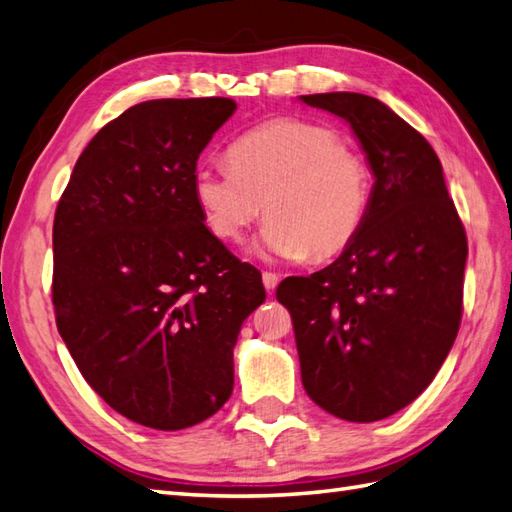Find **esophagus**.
<instances>
[{"label":"esophagus","mask_w":512,"mask_h":512,"mask_svg":"<svg viewBox=\"0 0 512 512\" xmlns=\"http://www.w3.org/2000/svg\"><path fill=\"white\" fill-rule=\"evenodd\" d=\"M261 281H264L268 292H275L277 283H279V277L275 275V272H264V275H261Z\"/></svg>","instance_id":"1"}]
</instances>
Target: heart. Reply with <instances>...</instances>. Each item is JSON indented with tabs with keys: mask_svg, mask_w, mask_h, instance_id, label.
<instances>
[{
	"mask_svg": "<svg viewBox=\"0 0 512 512\" xmlns=\"http://www.w3.org/2000/svg\"><path fill=\"white\" fill-rule=\"evenodd\" d=\"M229 163L194 172L209 231L240 242L266 211L259 251L281 261H327L358 240L371 207V170L334 128L272 120L229 148Z\"/></svg>",
	"mask_w": 512,
	"mask_h": 512,
	"instance_id": "1",
	"label": "heart"
}]
</instances>
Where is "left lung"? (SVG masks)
Returning <instances> with one entry per match:
<instances>
[{
	"label": "left lung",
	"mask_w": 512,
	"mask_h": 512,
	"mask_svg": "<svg viewBox=\"0 0 512 512\" xmlns=\"http://www.w3.org/2000/svg\"><path fill=\"white\" fill-rule=\"evenodd\" d=\"M349 122L375 183L364 229L334 264L279 283L310 399L386 419L432 384L458 336L467 235L434 148L364 93L301 95Z\"/></svg>",
	"instance_id": "left-lung-1"
}]
</instances>
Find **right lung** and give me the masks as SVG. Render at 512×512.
Here are the masks:
<instances>
[{
	"instance_id": "add662e5",
	"label": "right lung",
	"mask_w": 512,
	"mask_h": 512,
	"mask_svg": "<svg viewBox=\"0 0 512 512\" xmlns=\"http://www.w3.org/2000/svg\"><path fill=\"white\" fill-rule=\"evenodd\" d=\"M231 98L148 100L82 150L54 216L58 334L122 417L174 432L233 392V347L264 303L261 275L205 227L200 152Z\"/></svg>"
}]
</instances>
